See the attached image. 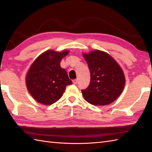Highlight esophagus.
<instances>
[{
    "mask_svg": "<svg viewBox=\"0 0 152 152\" xmlns=\"http://www.w3.org/2000/svg\"><path fill=\"white\" fill-rule=\"evenodd\" d=\"M72 82H73L74 84H76V83H78V80H77V79L74 80H72Z\"/></svg>",
    "mask_w": 152,
    "mask_h": 152,
    "instance_id": "esophagus-1",
    "label": "esophagus"
}]
</instances>
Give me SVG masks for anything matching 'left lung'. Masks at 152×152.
<instances>
[{
    "instance_id": "left-lung-1",
    "label": "left lung",
    "mask_w": 152,
    "mask_h": 152,
    "mask_svg": "<svg viewBox=\"0 0 152 152\" xmlns=\"http://www.w3.org/2000/svg\"><path fill=\"white\" fill-rule=\"evenodd\" d=\"M83 56L91 75L89 86L82 90L83 97L91 104H110L118 98L124 88L125 78L121 68L102 51L95 50Z\"/></svg>"
}]
</instances>
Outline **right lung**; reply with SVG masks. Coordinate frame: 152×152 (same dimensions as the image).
Listing matches in <instances>:
<instances>
[{"label":"right lung","mask_w":152,"mask_h":152,"mask_svg":"<svg viewBox=\"0 0 152 152\" xmlns=\"http://www.w3.org/2000/svg\"><path fill=\"white\" fill-rule=\"evenodd\" d=\"M69 53L68 50H48L31 64L26 76V86L37 102L45 105L53 104L63 96L66 86L72 83L66 70L60 66L61 59Z\"/></svg>","instance_id":"obj_1"}]
</instances>
